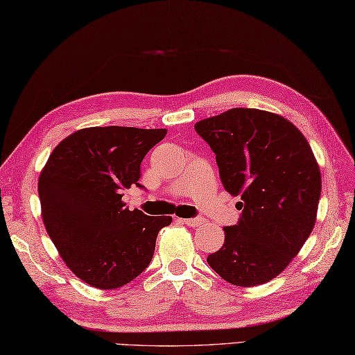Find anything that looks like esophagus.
<instances>
[{
	"instance_id": "obj_1",
	"label": "esophagus",
	"mask_w": 355,
	"mask_h": 355,
	"mask_svg": "<svg viewBox=\"0 0 355 355\" xmlns=\"http://www.w3.org/2000/svg\"><path fill=\"white\" fill-rule=\"evenodd\" d=\"M184 224L191 225V227H198L200 224H202V218H184V220H182Z\"/></svg>"
}]
</instances>
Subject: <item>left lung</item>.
Segmentation results:
<instances>
[{"label":"left lung","mask_w":355,"mask_h":355,"mask_svg":"<svg viewBox=\"0 0 355 355\" xmlns=\"http://www.w3.org/2000/svg\"><path fill=\"white\" fill-rule=\"evenodd\" d=\"M195 131L215 153L224 189L243 200L238 224L224 227L207 263L232 285L266 284L314 229L322 178L310 143L290 120L254 108L200 120Z\"/></svg>","instance_id":"obj_1"}]
</instances>
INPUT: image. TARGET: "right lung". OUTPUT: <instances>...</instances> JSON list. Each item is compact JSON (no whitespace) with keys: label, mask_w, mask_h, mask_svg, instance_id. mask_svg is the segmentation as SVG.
Masks as SVG:
<instances>
[{"label":"right lung","mask_w":355,"mask_h":355,"mask_svg":"<svg viewBox=\"0 0 355 355\" xmlns=\"http://www.w3.org/2000/svg\"><path fill=\"white\" fill-rule=\"evenodd\" d=\"M166 130L84 128L53 149L37 180L42 221L59 254L80 281L114 290L137 277L154 256L171 216L130 210L122 192L141 187L140 164Z\"/></svg>","instance_id":"1"}]
</instances>
